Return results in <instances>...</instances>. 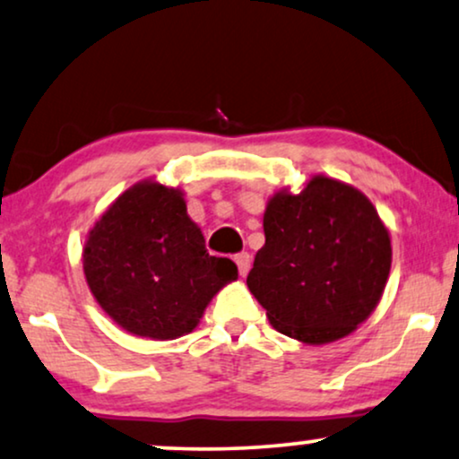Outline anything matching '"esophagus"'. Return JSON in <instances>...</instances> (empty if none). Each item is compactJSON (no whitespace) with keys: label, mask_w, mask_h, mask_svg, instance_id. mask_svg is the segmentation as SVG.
<instances>
[{"label":"esophagus","mask_w":459,"mask_h":459,"mask_svg":"<svg viewBox=\"0 0 459 459\" xmlns=\"http://www.w3.org/2000/svg\"><path fill=\"white\" fill-rule=\"evenodd\" d=\"M235 262H237V268H239V274L241 277H246L249 273V268H252V258H249L247 252H241L235 255Z\"/></svg>","instance_id":"esophagus-1"}]
</instances>
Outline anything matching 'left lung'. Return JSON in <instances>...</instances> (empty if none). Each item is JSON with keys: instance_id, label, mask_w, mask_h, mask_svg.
<instances>
[{"instance_id": "1", "label": "left lung", "mask_w": 459, "mask_h": 459, "mask_svg": "<svg viewBox=\"0 0 459 459\" xmlns=\"http://www.w3.org/2000/svg\"><path fill=\"white\" fill-rule=\"evenodd\" d=\"M264 237L247 287L277 332L325 344L354 332L380 302L393 247L357 188L315 176L300 195L277 193Z\"/></svg>"}]
</instances>
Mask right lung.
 <instances>
[{"instance_id": "1", "label": "right lung", "mask_w": 459, "mask_h": 459, "mask_svg": "<svg viewBox=\"0 0 459 459\" xmlns=\"http://www.w3.org/2000/svg\"><path fill=\"white\" fill-rule=\"evenodd\" d=\"M83 273L111 319L134 335L191 333L220 287L237 279L230 258L205 249L178 188L140 182L90 230Z\"/></svg>"}]
</instances>
